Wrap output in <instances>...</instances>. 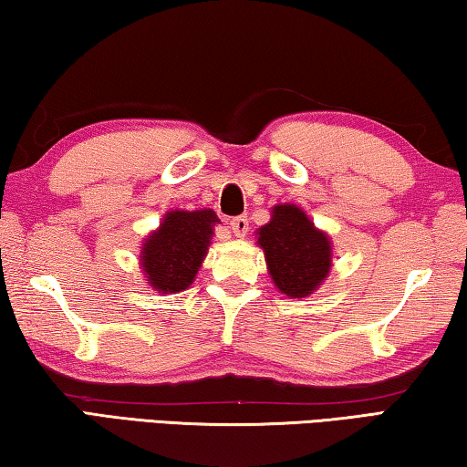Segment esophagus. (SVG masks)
<instances>
[{
  "label": "esophagus",
  "mask_w": 467,
  "mask_h": 467,
  "mask_svg": "<svg viewBox=\"0 0 467 467\" xmlns=\"http://www.w3.org/2000/svg\"><path fill=\"white\" fill-rule=\"evenodd\" d=\"M229 227H232L234 235L244 238V235L248 234V219L246 217H234L232 221H229Z\"/></svg>",
  "instance_id": "34e87169"
}]
</instances>
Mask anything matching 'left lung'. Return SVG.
I'll return each mask as SVG.
<instances>
[{
    "instance_id": "obj_1",
    "label": "left lung",
    "mask_w": 467,
    "mask_h": 467,
    "mask_svg": "<svg viewBox=\"0 0 467 467\" xmlns=\"http://www.w3.org/2000/svg\"><path fill=\"white\" fill-rule=\"evenodd\" d=\"M275 287L289 297H306L331 271V240L296 204H275L271 221L256 232Z\"/></svg>"
}]
</instances>
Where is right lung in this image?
<instances>
[{
  "mask_svg": "<svg viewBox=\"0 0 467 467\" xmlns=\"http://www.w3.org/2000/svg\"><path fill=\"white\" fill-rule=\"evenodd\" d=\"M215 211H170L157 232L147 235L140 266L147 284L159 294H178L192 285L209 250Z\"/></svg>",
  "mask_w": 467,
  "mask_h": 467,
  "instance_id": "add662e5",
  "label": "right lung"
}]
</instances>
